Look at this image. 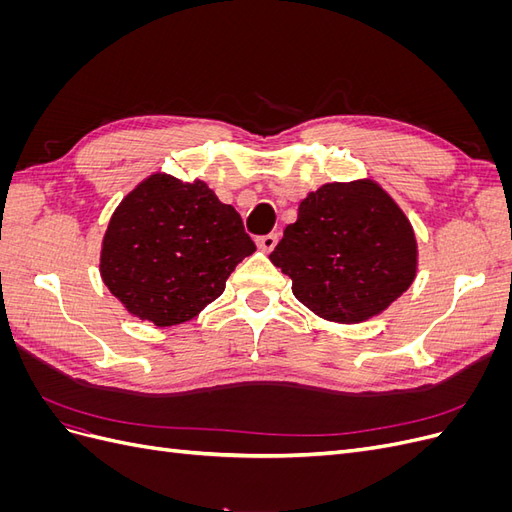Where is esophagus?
Instances as JSON below:
<instances>
[{
  "label": "esophagus",
  "instance_id": "1",
  "mask_svg": "<svg viewBox=\"0 0 512 512\" xmlns=\"http://www.w3.org/2000/svg\"><path fill=\"white\" fill-rule=\"evenodd\" d=\"M256 245L260 247L262 252L269 254V252L273 250V247L277 245V235H275V232H271V235H262V237L256 239Z\"/></svg>",
  "mask_w": 512,
  "mask_h": 512
}]
</instances>
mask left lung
<instances>
[{"label":"left lung","mask_w":512,"mask_h":512,"mask_svg":"<svg viewBox=\"0 0 512 512\" xmlns=\"http://www.w3.org/2000/svg\"><path fill=\"white\" fill-rule=\"evenodd\" d=\"M269 260L318 318L359 324L380 316L418 271L414 228L374 179L324 183L301 203Z\"/></svg>","instance_id":"left-lung-1"}]
</instances>
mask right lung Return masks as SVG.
Instances as JSON below:
<instances>
[{"instance_id": "add662e5", "label": "right lung", "mask_w": 512, "mask_h": 512, "mask_svg": "<svg viewBox=\"0 0 512 512\" xmlns=\"http://www.w3.org/2000/svg\"><path fill=\"white\" fill-rule=\"evenodd\" d=\"M254 252L241 215L205 181L153 173L108 220L100 277L130 316L173 327L218 299L228 275Z\"/></svg>"}]
</instances>
